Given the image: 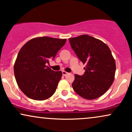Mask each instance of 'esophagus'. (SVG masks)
<instances>
[{
  "instance_id": "34e87169",
  "label": "esophagus",
  "mask_w": 132,
  "mask_h": 132,
  "mask_svg": "<svg viewBox=\"0 0 132 132\" xmlns=\"http://www.w3.org/2000/svg\"><path fill=\"white\" fill-rule=\"evenodd\" d=\"M68 74H69V73L67 72V71H62V75H63V76H66L67 75H68Z\"/></svg>"
}]
</instances>
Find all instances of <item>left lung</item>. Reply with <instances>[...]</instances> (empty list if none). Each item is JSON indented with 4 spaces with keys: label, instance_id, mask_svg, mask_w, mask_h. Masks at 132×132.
Masks as SVG:
<instances>
[{
    "label": "left lung",
    "instance_id": "obj_1",
    "mask_svg": "<svg viewBox=\"0 0 132 132\" xmlns=\"http://www.w3.org/2000/svg\"><path fill=\"white\" fill-rule=\"evenodd\" d=\"M70 45L79 60L86 64L82 76L75 75L72 87L87 100L103 95L113 84L116 62L108 45L88 35L69 38Z\"/></svg>",
    "mask_w": 132,
    "mask_h": 132
}]
</instances>
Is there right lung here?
<instances>
[{
    "instance_id": "obj_1",
    "label": "right lung",
    "mask_w": 132,
    "mask_h": 132,
    "mask_svg": "<svg viewBox=\"0 0 132 132\" xmlns=\"http://www.w3.org/2000/svg\"><path fill=\"white\" fill-rule=\"evenodd\" d=\"M67 39L49 37H36L24 44L14 64L18 86L29 98L45 100L56 92L62 73L46 65L53 59Z\"/></svg>"
}]
</instances>
